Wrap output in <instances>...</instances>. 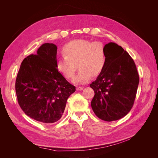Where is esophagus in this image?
Segmentation results:
<instances>
[{
  "label": "esophagus",
  "instance_id": "34e87169",
  "mask_svg": "<svg viewBox=\"0 0 158 158\" xmlns=\"http://www.w3.org/2000/svg\"><path fill=\"white\" fill-rule=\"evenodd\" d=\"M83 89H84V87H82V86H78L77 88H76V90H78V91L82 90Z\"/></svg>",
  "mask_w": 158,
  "mask_h": 158
}]
</instances>
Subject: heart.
I'll return each instance as SVG.
<instances>
[{"instance_id": "obj_1", "label": "heart", "mask_w": 158, "mask_h": 158, "mask_svg": "<svg viewBox=\"0 0 158 158\" xmlns=\"http://www.w3.org/2000/svg\"><path fill=\"white\" fill-rule=\"evenodd\" d=\"M64 56L56 60V68L66 78H73L77 63L79 70L73 80L76 84H85L92 76L102 73L107 63V56L102 43L77 40L63 48Z\"/></svg>"}]
</instances>
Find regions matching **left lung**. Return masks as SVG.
Wrapping results in <instances>:
<instances>
[{
	"instance_id": "obj_1",
	"label": "left lung",
	"mask_w": 158,
	"mask_h": 158,
	"mask_svg": "<svg viewBox=\"0 0 158 158\" xmlns=\"http://www.w3.org/2000/svg\"><path fill=\"white\" fill-rule=\"evenodd\" d=\"M104 49L107 63L89 85L95 92L91 106L98 118L110 122L124 117L131 111L139 76L135 62L121 46L111 42Z\"/></svg>"
}]
</instances>
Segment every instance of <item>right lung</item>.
<instances>
[{
    "label": "right lung",
    "mask_w": 158,
    "mask_h": 158,
    "mask_svg": "<svg viewBox=\"0 0 158 158\" xmlns=\"http://www.w3.org/2000/svg\"><path fill=\"white\" fill-rule=\"evenodd\" d=\"M57 47L43 44L35 55L23 59L16 80L19 106L28 117L52 124L62 117L70 95L76 88L56 68Z\"/></svg>",
    "instance_id": "obj_1"
}]
</instances>
